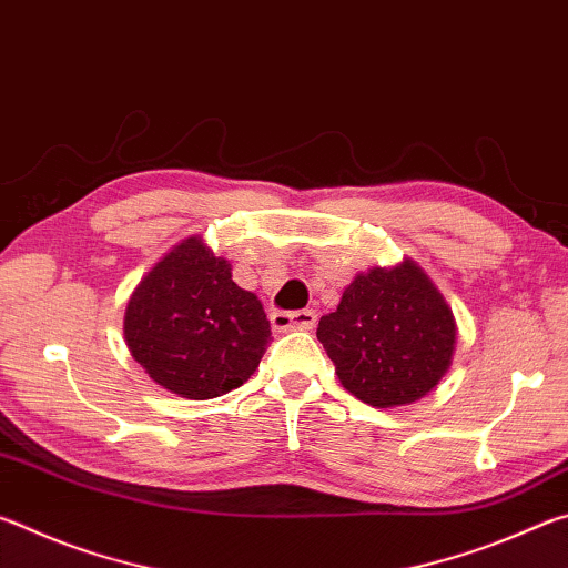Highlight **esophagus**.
Instances as JSON below:
<instances>
[{
  "instance_id": "esophagus-1",
  "label": "esophagus",
  "mask_w": 568,
  "mask_h": 568,
  "mask_svg": "<svg viewBox=\"0 0 568 568\" xmlns=\"http://www.w3.org/2000/svg\"><path fill=\"white\" fill-rule=\"evenodd\" d=\"M315 321H318L315 311H275L271 315L275 331H311L315 328Z\"/></svg>"
}]
</instances>
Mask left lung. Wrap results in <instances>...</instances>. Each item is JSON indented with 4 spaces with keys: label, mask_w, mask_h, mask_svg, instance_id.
<instances>
[{
    "label": "left lung",
    "mask_w": 568,
    "mask_h": 568,
    "mask_svg": "<svg viewBox=\"0 0 568 568\" xmlns=\"http://www.w3.org/2000/svg\"><path fill=\"white\" fill-rule=\"evenodd\" d=\"M318 341L343 388L368 406H406L446 376L456 321L444 295L413 261L373 267L323 315Z\"/></svg>",
    "instance_id": "obj_1"
}]
</instances>
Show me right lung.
Instances as JSON below:
<instances>
[{
  "instance_id": "right-lung-1",
  "label": "right lung",
  "mask_w": 568,
  "mask_h": 568,
  "mask_svg": "<svg viewBox=\"0 0 568 568\" xmlns=\"http://www.w3.org/2000/svg\"><path fill=\"white\" fill-rule=\"evenodd\" d=\"M203 237H187L142 277L124 311L132 358L158 386L205 400L253 376L271 338L257 297Z\"/></svg>"
}]
</instances>
